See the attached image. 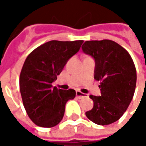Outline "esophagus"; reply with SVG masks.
I'll return each instance as SVG.
<instances>
[{
    "instance_id": "obj_1",
    "label": "esophagus",
    "mask_w": 146,
    "mask_h": 146,
    "mask_svg": "<svg viewBox=\"0 0 146 146\" xmlns=\"http://www.w3.org/2000/svg\"><path fill=\"white\" fill-rule=\"evenodd\" d=\"M76 97H78L79 98H84V97H88V95H86V94H84V93H82V92H80V91H76Z\"/></svg>"
}]
</instances>
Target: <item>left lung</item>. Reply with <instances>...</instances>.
<instances>
[{"mask_svg": "<svg viewBox=\"0 0 146 146\" xmlns=\"http://www.w3.org/2000/svg\"><path fill=\"white\" fill-rule=\"evenodd\" d=\"M81 48L95 59L94 78L100 81L101 91V96L90 95L94 106L86 116L98 125L113 123L125 113L135 94V63L127 51L113 40H88Z\"/></svg>", "mask_w": 146, "mask_h": 146, "instance_id": "1", "label": "left lung"}]
</instances>
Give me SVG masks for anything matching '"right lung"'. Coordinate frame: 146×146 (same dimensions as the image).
<instances>
[{"label":"right lung","mask_w":146,"mask_h":146,"mask_svg":"<svg viewBox=\"0 0 146 146\" xmlns=\"http://www.w3.org/2000/svg\"><path fill=\"white\" fill-rule=\"evenodd\" d=\"M83 40H51L34 49L25 60L19 76V88L27 115L36 125L52 127L59 123L73 89L51 85L67 61L79 51Z\"/></svg>","instance_id":"add662e5"}]
</instances>
